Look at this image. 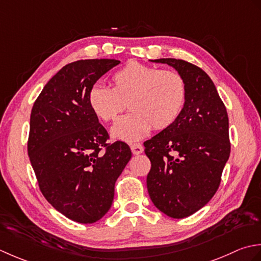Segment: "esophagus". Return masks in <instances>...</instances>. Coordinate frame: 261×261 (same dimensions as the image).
<instances>
[{
	"label": "esophagus",
	"mask_w": 261,
	"mask_h": 261,
	"mask_svg": "<svg viewBox=\"0 0 261 261\" xmlns=\"http://www.w3.org/2000/svg\"><path fill=\"white\" fill-rule=\"evenodd\" d=\"M130 150L134 155H138V154H141L143 151H144V147H143V145L140 144V143H136V144L130 145Z\"/></svg>",
	"instance_id": "obj_1"
}]
</instances>
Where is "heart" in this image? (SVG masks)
Segmentation results:
<instances>
[{
	"mask_svg": "<svg viewBox=\"0 0 261 261\" xmlns=\"http://www.w3.org/2000/svg\"><path fill=\"white\" fill-rule=\"evenodd\" d=\"M186 100V83L178 72L159 70L146 64L128 62L110 77V88L94 86L88 94L89 106L101 121L120 117L111 128L115 138L137 141L153 129L162 130L179 117Z\"/></svg>",
	"mask_w": 261,
	"mask_h": 261,
	"instance_id": "obj_1",
	"label": "heart"
}]
</instances>
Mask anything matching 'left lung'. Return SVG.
I'll use <instances>...</instances> for the list:
<instances>
[{
    "label": "left lung",
    "mask_w": 261,
    "mask_h": 261,
    "mask_svg": "<svg viewBox=\"0 0 261 261\" xmlns=\"http://www.w3.org/2000/svg\"><path fill=\"white\" fill-rule=\"evenodd\" d=\"M185 80L186 101L174 123L144 142L151 161L146 185L158 210L184 219L204 207L220 187L230 156L228 117L211 77L184 60L160 58Z\"/></svg>",
    "instance_id": "obj_1"
}]
</instances>
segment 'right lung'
I'll use <instances>...</instances> for the list:
<instances>
[{"label": "right lung", "instance_id": "obj_1", "mask_svg": "<svg viewBox=\"0 0 261 261\" xmlns=\"http://www.w3.org/2000/svg\"><path fill=\"white\" fill-rule=\"evenodd\" d=\"M120 62L81 60L62 67L31 109L28 154L47 201L82 224L99 221L114 200L115 184L132 158L89 106L94 83Z\"/></svg>", "mask_w": 261, "mask_h": 261}]
</instances>
